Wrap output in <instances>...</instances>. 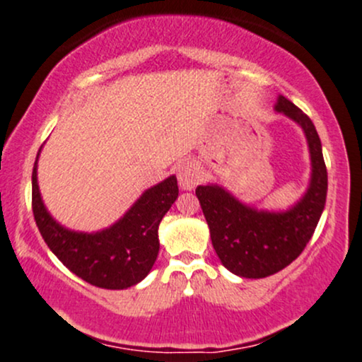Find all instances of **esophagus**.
Here are the masks:
<instances>
[{
    "label": "esophagus",
    "instance_id": "1",
    "mask_svg": "<svg viewBox=\"0 0 362 362\" xmlns=\"http://www.w3.org/2000/svg\"><path fill=\"white\" fill-rule=\"evenodd\" d=\"M177 178H178V185H180L182 190H192L194 187L201 182L202 170L192 160L182 161V163L177 167Z\"/></svg>",
    "mask_w": 362,
    "mask_h": 362
}]
</instances>
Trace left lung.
Listing matches in <instances>:
<instances>
[{
  "mask_svg": "<svg viewBox=\"0 0 362 362\" xmlns=\"http://www.w3.org/2000/svg\"><path fill=\"white\" fill-rule=\"evenodd\" d=\"M274 109L300 124L308 141L311 178L300 201L288 211L274 213L243 204L216 184L195 189L219 260L228 271L247 279L272 276L300 257L315 233L327 199V167L313 122L282 95Z\"/></svg>",
  "mask_w": 362,
  "mask_h": 362,
  "instance_id": "8db88e82",
  "label": "left lung"
}]
</instances>
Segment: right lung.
<instances>
[{
  "label": "right lung",
  "instance_id": "right-lung-1",
  "mask_svg": "<svg viewBox=\"0 0 362 362\" xmlns=\"http://www.w3.org/2000/svg\"><path fill=\"white\" fill-rule=\"evenodd\" d=\"M177 197V177L172 175L144 190L117 223L81 233L49 214L37 184V160L32 172V211L44 242L73 274L103 289H127L148 276L160 250L158 226Z\"/></svg>",
  "mask_w": 362,
  "mask_h": 362
}]
</instances>
